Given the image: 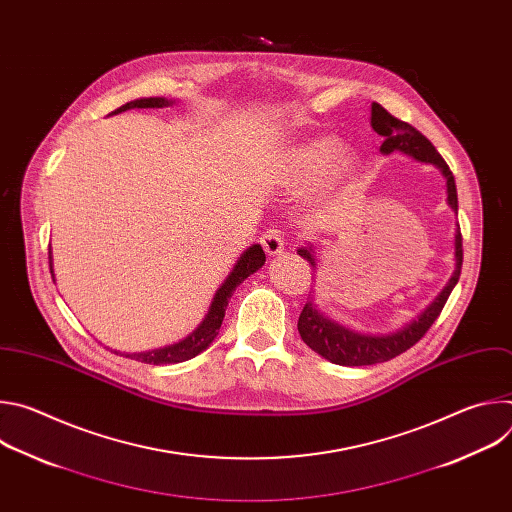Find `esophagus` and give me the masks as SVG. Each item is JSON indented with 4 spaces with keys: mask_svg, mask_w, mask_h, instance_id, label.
Instances as JSON below:
<instances>
[{
    "mask_svg": "<svg viewBox=\"0 0 512 512\" xmlns=\"http://www.w3.org/2000/svg\"><path fill=\"white\" fill-rule=\"evenodd\" d=\"M261 245L269 257H275L283 251V235L279 229H267L261 237Z\"/></svg>",
    "mask_w": 512,
    "mask_h": 512,
    "instance_id": "34e87169",
    "label": "esophagus"
}]
</instances>
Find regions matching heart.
<instances>
[{"instance_id": "b5f03b06", "label": "heart", "mask_w": 512, "mask_h": 512, "mask_svg": "<svg viewBox=\"0 0 512 512\" xmlns=\"http://www.w3.org/2000/svg\"><path fill=\"white\" fill-rule=\"evenodd\" d=\"M344 156V143L336 135H318L287 148L279 160L273 164V174L277 180L302 186L322 180L334 170V166ZM344 172H352V162H342Z\"/></svg>"}]
</instances>
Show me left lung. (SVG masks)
<instances>
[{
	"label": "left lung",
	"instance_id": "obj_1",
	"mask_svg": "<svg viewBox=\"0 0 512 512\" xmlns=\"http://www.w3.org/2000/svg\"><path fill=\"white\" fill-rule=\"evenodd\" d=\"M371 125L379 135L385 137V141L381 145V154L389 156L393 152H401V154L415 158L417 162L433 164L437 170L442 172V176L446 178L448 204L458 214V192H456L454 174L448 168V164L444 162V158L440 156V152L433 148L431 141L425 135H421L413 125L393 117L379 103L371 105ZM454 247H456V253H454L456 267H454L450 281L440 291V296H437L413 322L405 324L401 330H397L393 334H381V336L354 332L346 326L336 324L334 320L326 318L324 314H320V310L316 308V304L312 300L304 306L300 320H298V330H300L302 340L314 352H318L320 356H324L326 360H330L334 364H342V367H364V364H377V362H385V360L399 356L401 352H405L407 348H411L415 342H419L423 338V334L429 330V326L437 320V316L442 314V310L452 294V289L456 287V283L460 279L462 257H464L460 227L456 229ZM298 255L304 257L306 261H310L312 267H316V257H314L312 245L298 249Z\"/></svg>",
	"mask_w": 512,
	"mask_h": 512
}]
</instances>
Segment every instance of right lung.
I'll list each match as a JSON object with an SVG mask.
<instances>
[{"instance_id":"right-lung-1","label":"right lung","mask_w":512,"mask_h":512,"mask_svg":"<svg viewBox=\"0 0 512 512\" xmlns=\"http://www.w3.org/2000/svg\"><path fill=\"white\" fill-rule=\"evenodd\" d=\"M174 101H168L164 97H150V99H135L129 101L125 105H121L119 109H115L109 115H117L121 111L127 109H160V107H168ZM48 259H50V273L54 279V271H52V251H48ZM265 263V253L261 249V245H251L235 263L233 271L229 273V277L225 279V283L216 289V294L212 298V304L208 308V314L204 316V320L200 322V326L188 334L184 340L164 346V348H156V350H148V352H133V354H125L131 356L135 360L148 362V364H174V362H184L188 358H194L196 354H200L204 348L210 346V342L216 338L218 330H221L223 318H225V310L229 306L231 296L235 294V289L251 275L255 273L261 265Z\"/></svg>"}]
</instances>
